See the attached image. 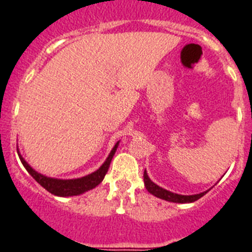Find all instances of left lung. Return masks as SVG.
<instances>
[{
  "instance_id": "8db88e82",
  "label": "left lung",
  "mask_w": 252,
  "mask_h": 252,
  "mask_svg": "<svg viewBox=\"0 0 252 252\" xmlns=\"http://www.w3.org/2000/svg\"><path fill=\"white\" fill-rule=\"evenodd\" d=\"M144 183H145L146 189L148 192L151 193L155 197L160 198V199H165V201L169 202H174V203H192V202L198 201L199 198L203 197L207 192L199 193V194H193V195H180L175 194V193H171L166 189L160 188L159 186H157L155 183H153L150 180V178L148 177L146 171H144Z\"/></svg>"
}]
</instances>
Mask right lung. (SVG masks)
Listing matches in <instances>:
<instances>
[{
	"label": "right lung",
	"mask_w": 252,
	"mask_h": 252,
	"mask_svg": "<svg viewBox=\"0 0 252 252\" xmlns=\"http://www.w3.org/2000/svg\"><path fill=\"white\" fill-rule=\"evenodd\" d=\"M119 142L116 144L115 148L112 149V151L110 153L108 158L106 159V161L103 162V165L98 169L97 171L92 173L90 175H86L83 178H78V179H68V180H62V179H53V178H48L45 175L39 174L37 171H35L34 169L29 165L25 160L22 159L21 155H19L20 160H21L22 165L25 166L26 170L29 171V174L36 180L40 186L45 188L49 193L54 195H59V197H69V195H78L82 194V193L93 189L94 187L98 186L103 180L104 175H106L107 170L110 168L111 160H112L113 155L116 153V149H117Z\"/></svg>",
	"instance_id": "obj_1"
}]
</instances>
